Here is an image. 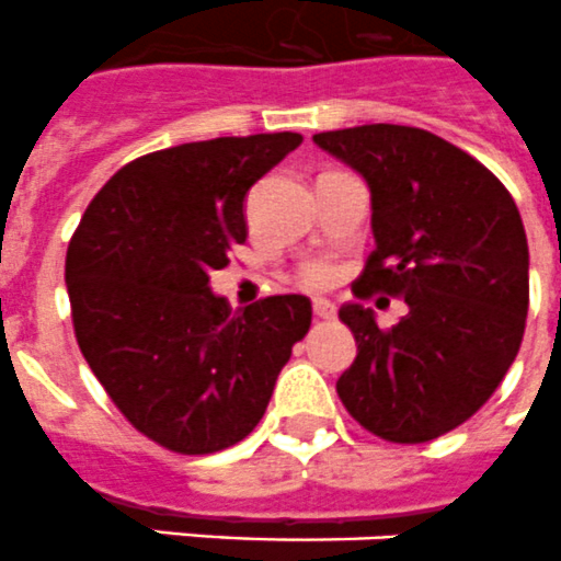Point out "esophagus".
Instances as JSON below:
<instances>
[{
  "label": "esophagus",
  "instance_id": "1",
  "mask_svg": "<svg viewBox=\"0 0 561 561\" xmlns=\"http://www.w3.org/2000/svg\"><path fill=\"white\" fill-rule=\"evenodd\" d=\"M313 317L324 319V322H328V319L336 317V308H333L328 299H313Z\"/></svg>",
  "mask_w": 561,
  "mask_h": 561
}]
</instances>
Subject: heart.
Listing matches in <instances>:
<instances>
[{"label":"heart","instance_id":"b5f03b06","mask_svg":"<svg viewBox=\"0 0 561 561\" xmlns=\"http://www.w3.org/2000/svg\"><path fill=\"white\" fill-rule=\"evenodd\" d=\"M299 279L308 288H324V285H331L336 279V267L328 259H310V262L299 267Z\"/></svg>","mask_w":561,"mask_h":561}]
</instances>
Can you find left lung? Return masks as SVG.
Listing matches in <instances>:
<instances>
[{"instance_id":"8db88e82","label":"left lung","mask_w":561,"mask_h":561,"mask_svg":"<svg viewBox=\"0 0 561 561\" xmlns=\"http://www.w3.org/2000/svg\"><path fill=\"white\" fill-rule=\"evenodd\" d=\"M313 142L370 185L376 248L353 296L408 305L393 328L362 305L339 310L356 339L339 399L379 439H436L493 397L519 353L530 302L519 208L482 162L431 130L362 125Z\"/></svg>"}]
</instances>
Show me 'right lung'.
Masks as SVG:
<instances>
[{"mask_svg":"<svg viewBox=\"0 0 561 561\" xmlns=\"http://www.w3.org/2000/svg\"><path fill=\"white\" fill-rule=\"evenodd\" d=\"M299 145L285 130L145 153L107 179L70 237L79 351L122 416L164 450L205 456L242 442L308 333L305 296L233 313L208 285L248 239L251 185Z\"/></svg>","mask_w":561,"mask_h":561,"instance_id":"right-lung-1","label":"right lung"}]
</instances>
